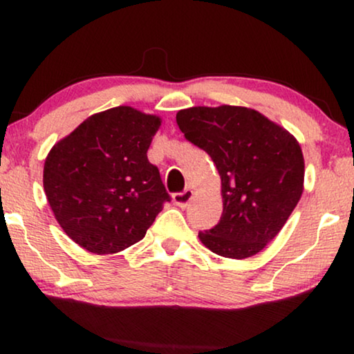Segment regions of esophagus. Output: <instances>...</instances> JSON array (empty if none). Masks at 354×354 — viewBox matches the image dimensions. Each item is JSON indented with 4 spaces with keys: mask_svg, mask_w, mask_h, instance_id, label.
Segmentation results:
<instances>
[{
    "mask_svg": "<svg viewBox=\"0 0 354 354\" xmlns=\"http://www.w3.org/2000/svg\"><path fill=\"white\" fill-rule=\"evenodd\" d=\"M172 200H174V203H176L178 207H187L188 203L193 200V190H190V188H187V190H183L180 193H174Z\"/></svg>",
    "mask_w": 354,
    "mask_h": 354,
    "instance_id": "1",
    "label": "esophagus"
}]
</instances>
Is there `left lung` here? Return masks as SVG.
Instances as JSON below:
<instances>
[{
	"mask_svg": "<svg viewBox=\"0 0 354 354\" xmlns=\"http://www.w3.org/2000/svg\"><path fill=\"white\" fill-rule=\"evenodd\" d=\"M177 125L209 154L222 182L221 221L201 243L230 259L258 254L292 214L303 193L301 147L287 130L240 106L182 109Z\"/></svg>",
	"mask_w": 354,
	"mask_h": 354,
	"instance_id": "left-lung-1",
	"label": "left lung"
}]
</instances>
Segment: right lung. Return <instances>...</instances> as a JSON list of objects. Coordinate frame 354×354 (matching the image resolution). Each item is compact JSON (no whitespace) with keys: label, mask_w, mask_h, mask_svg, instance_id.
<instances>
[{"label":"right lung","mask_w":354,"mask_h":354,"mask_svg":"<svg viewBox=\"0 0 354 354\" xmlns=\"http://www.w3.org/2000/svg\"><path fill=\"white\" fill-rule=\"evenodd\" d=\"M161 119L130 106L90 115L56 143L43 187L62 230L95 254L119 253L147 234L171 195L147 151Z\"/></svg>","instance_id":"add662e5"}]
</instances>
